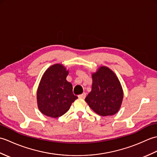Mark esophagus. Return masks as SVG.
Wrapping results in <instances>:
<instances>
[{"label":"esophagus","instance_id":"obj_1","mask_svg":"<svg viewBox=\"0 0 157 157\" xmlns=\"http://www.w3.org/2000/svg\"><path fill=\"white\" fill-rule=\"evenodd\" d=\"M86 94L85 92H84V93H82V94L78 95V98H82V99H84L86 98Z\"/></svg>","mask_w":157,"mask_h":157}]
</instances>
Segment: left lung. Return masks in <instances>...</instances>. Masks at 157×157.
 <instances>
[{"label":"left lung","mask_w":157,"mask_h":157,"mask_svg":"<svg viewBox=\"0 0 157 157\" xmlns=\"http://www.w3.org/2000/svg\"><path fill=\"white\" fill-rule=\"evenodd\" d=\"M92 91L85 98L98 115L108 116L118 112L123 98L121 84L115 74L106 67H101L92 74Z\"/></svg>","instance_id":"left-lung-1"}]
</instances>
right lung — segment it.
I'll use <instances>...</instances> for the list:
<instances>
[{
  "label": "right lung",
  "mask_w": 157,
  "mask_h": 157,
  "mask_svg": "<svg viewBox=\"0 0 157 157\" xmlns=\"http://www.w3.org/2000/svg\"><path fill=\"white\" fill-rule=\"evenodd\" d=\"M68 71L61 64L52 65L46 70L37 92L39 110L43 114L56 118L69 109L78 98L73 94L71 83L66 80Z\"/></svg>",
  "instance_id": "obj_1"
}]
</instances>
